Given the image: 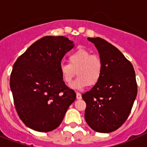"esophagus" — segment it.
<instances>
[{
	"label": "esophagus",
	"mask_w": 147,
	"mask_h": 147,
	"mask_svg": "<svg viewBox=\"0 0 147 147\" xmlns=\"http://www.w3.org/2000/svg\"><path fill=\"white\" fill-rule=\"evenodd\" d=\"M76 98L77 99H81L82 98V94L80 93H79V92L76 93Z\"/></svg>",
	"instance_id": "esophagus-1"
}]
</instances>
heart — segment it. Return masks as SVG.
I'll use <instances>...</instances> for the list:
<instances>
[{
	"label": "heart",
	"instance_id": "b5f03b06",
	"mask_svg": "<svg viewBox=\"0 0 147 147\" xmlns=\"http://www.w3.org/2000/svg\"><path fill=\"white\" fill-rule=\"evenodd\" d=\"M102 69L103 65L99 57L83 49L70 54L68 63L62 62L59 67L62 80L66 83L72 81L76 71L78 77L70 85L74 89L96 85L102 77Z\"/></svg>",
	"mask_w": 147,
	"mask_h": 147
}]
</instances>
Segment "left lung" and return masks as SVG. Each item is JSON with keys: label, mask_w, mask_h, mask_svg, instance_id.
Returning <instances> with one entry per match:
<instances>
[{"label": "left lung", "mask_w": 147, "mask_h": 147, "mask_svg": "<svg viewBox=\"0 0 147 147\" xmlns=\"http://www.w3.org/2000/svg\"><path fill=\"white\" fill-rule=\"evenodd\" d=\"M88 40L98 50L103 69L99 82L82 95L86 103L85 119L96 132H113L132 110L138 91L136 73L132 63L112 44L100 37Z\"/></svg>", "instance_id": "obj_1"}]
</instances>
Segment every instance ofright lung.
Segmentation results:
<instances>
[{
    "instance_id": "right-lung-1",
    "label": "right lung",
    "mask_w": 147,
    "mask_h": 147,
    "mask_svg": "<svg viewBox=\"0 0 147 147\" xmlns=\"http://www.w3.org/2000/svg\"><path fill=\"white\" fill-rule=\"evenodd\" d=\"M74 45L63 36H45L13 65L10 88L14 105L22 121L34 130L55 129L76 99V93L66 86L59 71L62 58Z\"/></svg>"
}]
</instances>
